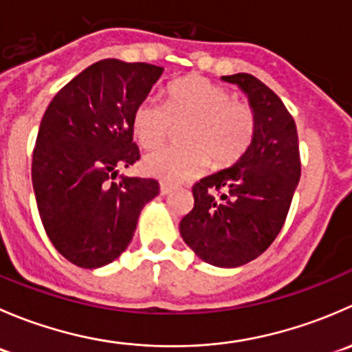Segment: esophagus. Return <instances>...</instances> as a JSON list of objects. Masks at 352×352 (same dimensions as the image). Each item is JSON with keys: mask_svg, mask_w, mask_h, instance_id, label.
<instances>
[{"mask_svg": "<svg viewBox=\"0 0 352 352\" xmlns=\"http://www.w3.org/2000/svg\"><path fill=\"white\" fill-rule=\"evenodd\" d=\"M172 189H173V187L168 186V184H163V182L160 184V192H162L163 196H166V194L172 192Z\"/></svg>", "mask_w": 352, "mask_h": 352, "instance_id": "esophagus-1", "label": "esophagus"}]
</instances>
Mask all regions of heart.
<instances>
[{"label": "heart", "mask_w": 352, "mask_h": 352, "mask_svg": "<svg viewBox=\"0 0 352 352\" xmlns=\"http://www.w3.org/2000/svg\"><path fill=\"white\" fill-rule=\"evenodd\" d=\"M186 146H165L144 158V170L177 184L201 175L209 163L225 168L247 153L257 119L247 102L204 76L180 78L166 88L165 104L144 97L133 112V133L143 148H156L168 138L173 124H186Z\"/></svg>", "instance_id": "1"}]
</instances>
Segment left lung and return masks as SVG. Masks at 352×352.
I'll return each mask as SVG.
<instances>
[{"label":"left lung","instance_id":"1","mask_svg":"<svg viewBox=\"0 0 352 352\" xmlns=\"http://www.w3.org/2000/svg\"><path fill=\"white\" fill-rule=\"evenodd\" d=\"M223 80L247 94L255 136L235 165L194 184V208L180 221V235L208 264L239 267L267 250L281 232L301 162L296 124L281 98L248 73Z\"/></svg>","mask_w":352,"mask_h":352}]
</instances>
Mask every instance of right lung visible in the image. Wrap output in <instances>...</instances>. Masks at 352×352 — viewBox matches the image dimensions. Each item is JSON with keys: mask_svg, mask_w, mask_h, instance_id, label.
<instances>
[{"mask_svg": "<svg viewBox=\"0 0 352 352\" xmlns=\"http://www.w3.org/2000/svg\"><path fill=\"white\" fill-rule=\"evenodd\" d=\"M163 67L102 59L56 94L42 117L32 156L38 214L56 250L78 267L116 261L133 240L155 179L122 177L140 160L133 112Z\"/></svg>", "mask_w": 352, "mask_h": 352, "instance_id": "right-lung-1", "label": "right lung"}]
</instances>
